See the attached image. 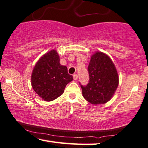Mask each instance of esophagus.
I'll use <instances>...</instances> for the list:
<instances>
[{
    "mask_svg": "<svg viewBox=\"0 0 148 148\" xmlns=\"http://www.w3.org/2000/svg\"><path fill=\"white\" fill-rule=\"evenodd\" d=\"M73 79L74 80H77L78 79V75L77 74H74L73 75Z\"/></svg>",
    "mask_w": 148,
    "mask_h": 148,
    "instance_id": "34e87169",
    "label": "esophagus"
}]
</instances>
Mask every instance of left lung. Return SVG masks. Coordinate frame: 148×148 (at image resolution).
Segmentation results:
<instances>
[{"label": "left lung", "mask_w": 148, "mask_h": 148, "mask_svg": "<svg viewBox=\"0 0 148 148\" xmlns=\"http://www.w3.org/2000/svg\"><path fill=\"white\" fill-rule=\"evenodd\" d=\"M88 72V84L81 86L84 98L95 105L108 102L114 94L119 82L114 62L106 54L96 52L91 56Z\"/></svg>", "instance_id": "1"}]
</instances>
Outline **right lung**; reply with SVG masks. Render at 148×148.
<instances>
[{
	"label": "right lung",
	"instance_id": "add662e5",
	"mask_svg": "<svg viewBox=\"0 0 148 148\" xmlns=\"http://www.w3.org/2000/svg\"><path fill=\"white\" fill-rule=\"evenodd\" d=\"M73 79L67 67L60 64L59 55L55 50L44 54L38 60L31 76L32 88L46 102L61 96L66 84Z\"/></svg>",
	"mask_w": 148,
	"mask_h": 148
}]
</instances>
